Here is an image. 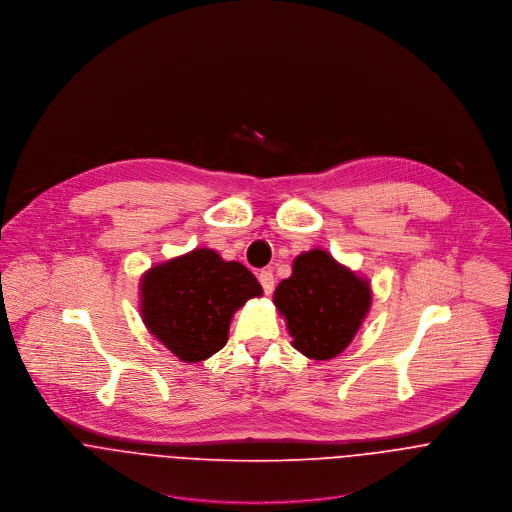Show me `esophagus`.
Segmentation results:
<instances>
[{"mask_svg": "<svg viewBox=\"0 0 512 512\" xmlns=\"http://www.w3.org/2000/svg\"><path fill=\"white\" fill-rule=\"evenodd\" d=\"M258 280H260L262 290H264L266 295H270V293L274 292V274H272L270 270H262V272L258 274Z\"/></svg>", "mask_w": 512, "mask_h": 512, "instance_id": "1", "label": "esophagus"}]
</instances>
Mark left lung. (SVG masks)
<instances>
[{"label":"left lung","instance_id":"left-lung-1","mask_svg":"<svg viewBox=\"0 0 512 512\" xmlns=\"http://www.w3.org/2000/svg\"><path fill=\"white\" fill-rule=\"evenodd\" d=\"M372 303L370 282L313 248L293 260L292 276L274 292L293 349L313 361H329L355 339Z\"/></svg>","mask_w":512,"mask_h":512}]
</instances>
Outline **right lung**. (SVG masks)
<instances>
[{
  "label": "right lung",
  "mask_w": 512,
  "mask_h": 512,
  "mask_svg": "<svg viewBox=\"0 0 512 512\" xmlns=\"http://www.w3.org/2000/svg\"><path fill=\"white\" fill-rule=\"evenodd\" d=\"M260 295L262 286L246 266L195 248L147 270L140 313L149 333L177 359L201 363L226 345L234 311Z\"/></svg>",
  "instance_id": "add662e5"
}]
</instances>
